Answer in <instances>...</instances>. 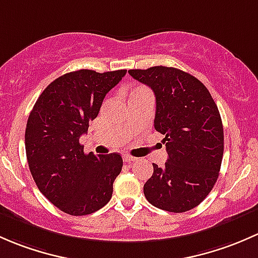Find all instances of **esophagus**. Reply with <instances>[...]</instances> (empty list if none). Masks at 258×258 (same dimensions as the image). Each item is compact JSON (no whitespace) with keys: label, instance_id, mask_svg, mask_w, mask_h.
Instances as JSON below:
<instances>
[{"label":"esophagus","instance_id":"1","mask_svg":"<svg viewBox=\"0 0 258 258\" xmlns=\"http://www.w3.org/2000/svg\"><path fill=\"white\" fill-rule=\"evenodd\" d=\"M123 159H124V161H126V163H134V161L138 160L137 158H134V156H132V155H128V154H125V155L123 156Z\"/></svg>","mask_w":258,"mask_h":258}]
</instances>
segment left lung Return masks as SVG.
Segmentation results:
<instances>
[{"label":"left lung","instance_id":"8db88e82","mask_svg":"<svg viewBox=\"0 0 258 258\" xmlns=\"http://www.w3.org/2000/svg\"><path fill=\"white\" fill-rule=\"evenodd\" d=\"M153 89L156 100L154 128L165 135L168 161L153 164L144 195L155 208L185 212L196 208L214 187L224 155V128L211 94L191 74L177 68L130 70Z\"/></svg>","mask_w":258,"mask_h":258}]
</instances>
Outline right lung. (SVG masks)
Here are the masks:
<instances>
[{
  "instance_id": "right-lung-1",
  "label": "right lung",
  "mask_w": 258,
  "mask_h": 258,
  "mask_svg": "<svg viewBox=\"0 0 258 258\" xmlns=\"http://www.w3.org/2000/svg\"><path fill=\"white\" fill-rule=\"evenodd\" d=\"M125 73L79 70L63 74L42 92L28 116L25 145L34 182L53 205L72 216L107 205L123 168L116 153L84 154L79 138Z\"/></svg>"
}]
</instances>
